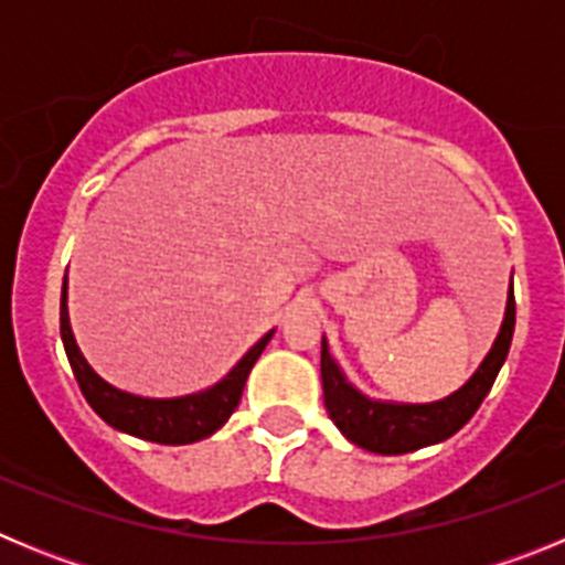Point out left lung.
Instances as JSON below:
<instances>
[{
  "label": "left lung",
  "instance_id": "obj_1",
  "mask_svg": "<svg viewBox=\"0 0 565 565\" xmlns=\"http://www.w3.org/2000/svg\"><path fill=\"white\" fill-rule=\"evenodd\" d=\"M512 331H515V291L509 279L507 308H503V322L498 328L495 342L481 359L476 373L456 393L438 402H387V398L367 396L344 376L342 364L333 359L328 339L322 337L319 371H322L328 416L348 441L379 456H402V452L422 450V447L456 436L463 424L476 416L498 371L507 362Z\"/></svg>",
  "mask_w": 565,
  "mask_h": 565
}]
</instances>
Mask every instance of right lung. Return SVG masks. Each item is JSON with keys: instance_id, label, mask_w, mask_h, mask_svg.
<instances>
[{"instance_id": "obj_1", "label": "right lung", "mask_w": 565, "mask_h": 565, "mask_svg": "<svg viewBox=\"0 0 565 565\" xmlns=\"http://www.w3.org/2000/svg\"><path fill=\"white\" fill-rule=\"evenodd\" d=\"M58 319H62V342L70 367H73V376H76L89 407L98 413V418H104L113 430L143 438V441L169 444V447L194 444L221 430L239 404L254 362L259 359V353L266 351V344L271 342L274 331H277L274 328L259 342H254L221 382L209 384L198 393H186V396L152 398L121 391V387L109 384L107 379H102L89 367L82 348L76 344V337H73V328H70L67 277H64L62 286V313H58Z\"/></svg>"}]
</instances>
